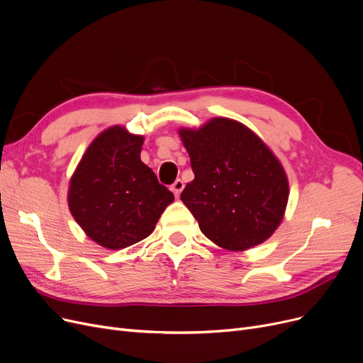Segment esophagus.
<instances>
[{"label":"esophagus","mask_w":363,"mask_h":363,"mask_svg":"<svg viewBox=\"0 0 363 363\" xmlns=\"http://www.w3.org/2000/svg\"><path fill=\"white\" fill-rule=\"evenodd\" d=\"M170 190L173 191V194H175L177 197L181 194V191L184 190V181L182 179H177L175 182L172 184V186H170Z\"/></svg>","instance_id":"obj_1"}]
</instances>
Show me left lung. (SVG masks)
I'll list each match as a JSON object with an SVG mask.
<instances>
[{
  "mask_svg": "<svg viewBox=\"0 0 363 363\" xmlns=\"http://www.w3.org/2000/svg\"><path fill=\"white\" fill-rule=\"evenodd\" d=\"M179 135L194 172L181 200L201 233L228 250L269 239L289 196L286 173L273 152L246 125L228 118Z\"/></svg>",
  "mask_w": 363,
  "mask_h": 363,
  "instance_id": "1",
  "label": "left lung"
}]
</instances>
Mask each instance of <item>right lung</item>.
Instances as JSON below:
<instances>
[{
	"label": "right lung",
	"instance_id": "add662e5",
	"mask_svg": "<svg viewBox=\"0 0 363 363\" xmlns=\"http://www.w3.org/2000/svg\"><path fill=\"white\" fill-rule=\"evenodd\" d=\"M144 138L123 128L101 133L87 148L71 179L69 211L91 240L123 249L148 238L175 200L140 162Z\"/></svg>",
	"mask_w": 363,
	"mask_h": 363
}]
</instances>
